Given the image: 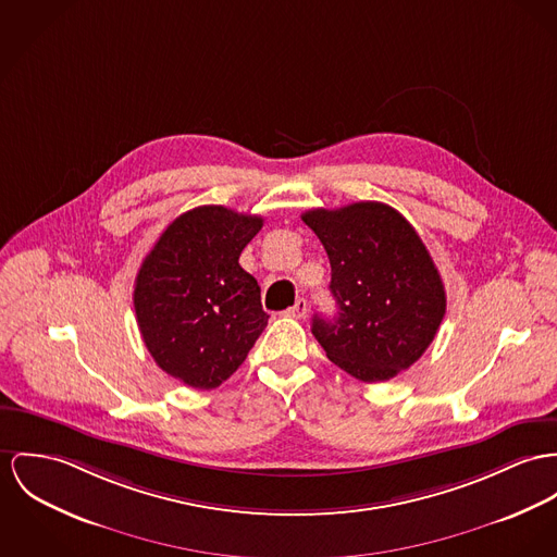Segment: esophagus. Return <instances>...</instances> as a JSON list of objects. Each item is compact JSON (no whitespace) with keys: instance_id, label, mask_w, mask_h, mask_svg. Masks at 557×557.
<instances>
[{"instance_id":"esophagus-1","label":"esophagus","mask_w":557,"mask_h":557,"mask_svg":"<svg viewBox=\"0 0 557 557\" xmlns=\"http://www.w3.org/2000/svg\"><path fill=\"white\" fill-rule=\"evenodd\" d=\"M290 318H305V313H307V300L299 299L288 311H286Z\"/></svg>"}]
</instances>
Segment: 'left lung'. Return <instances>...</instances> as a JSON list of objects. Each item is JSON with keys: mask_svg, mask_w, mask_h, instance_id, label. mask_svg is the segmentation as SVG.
Returning <instances> with one entry per match:
<instances>
[{"mask_svg": "<svg viewBox=\"0 0 557 557\" xmlns=\"http://www.w3.org/2000/svg\"><path fill=\"white\" fill-rule=\"evenodd\" d=\"M302 222L331 260L337 318H313L311 333L351 377H396L429 349L443 315L445 288L407 218L377 201L309 210Z\"/></svg>", "mask_w": 557, "mask_h": 557, "instance_id": "8db88e82", "label": "left lung"}]
</instances>
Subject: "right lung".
Here are the masks:
<instances>
[{
	"instance_id": "right-lung-1",
	"label": "right lung",
	"mask_w": 557,
	"mask_h": 557,
	"mask_svg": "<svg viewBox=\"0 0 557 557\" xmlns=\"http://www.w3.org/2000/svg\"><path fill=\"white\" fill-rule=\"evenodd\" d=\"M260 228V215L201 206L177 215L144 258L137 326L154 362L182 384L226 382L264 331L260 286L239 264Z\"/></svg>"
}]
</instances>
